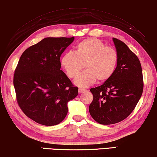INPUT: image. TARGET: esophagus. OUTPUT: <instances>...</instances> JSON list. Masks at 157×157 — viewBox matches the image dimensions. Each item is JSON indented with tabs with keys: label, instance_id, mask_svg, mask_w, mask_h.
I'll use <instances>...</instances> for the list:
<instances>
[{
	"label": "esophagus",
	"instance_id": "esophagus-1",
	"mask_svg": "<svg viewBox=\"0 0 157 157\" xmlns=\"http://www.w3.org/2000/svg\"><path fill=\"white\" fill-rule=\"evenodd\" d=\"M84 91H86V89L81 88H78V93H81L82 92H84Z\"/></svg>",
	"mask_w": 157,
	"mask_h": 157
}]
</instances>
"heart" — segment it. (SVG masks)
I'll use <instances>...</instances> for the list:
<instances>
[{
	"mask_svg": "<svg viewBox=\"0 0 157 157\" xmlns=\"http://www.w3.org/2000/svg\"><path fill=\"white\" fill-rule=\"evenodd\" d=\"M118 53L114 48L106 46L101 40L88 38L76 45L75 52L62 57L61 66L69 78L76 77L84 67L86 71L76 78V85L87 87L98 80L105 82L112 76L118 63Z\"/></svg>",
	"mask_w": 157,
	"mask_h": 157,
	"instance_id": "obj_1",
	"label": "heart"
}]
</instances>
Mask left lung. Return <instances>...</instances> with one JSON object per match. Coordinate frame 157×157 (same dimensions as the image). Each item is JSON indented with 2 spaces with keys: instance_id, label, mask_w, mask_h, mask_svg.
<instances>
[{
  "instance_id": "1",
  "label": "left lung",
  "mask_w": 157,
  "mask_h": 157,
  "mask_svg": "<svg viewBox=\"0 0 157 157\" xmlns=\"http://www.w3.org/2000/svg\"><path fill=\"white\" fill-rule=\"evenodd\" d=\"M113 41L119 57L114 73L102 85L90 90L93 100L89 112L95 121L103 125L126 119L140 99L144 86L138 57L121 40L113 38Z\"/></svg>"
}]
</instances>
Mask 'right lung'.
I'll list each match as a JSON object with an SVG mask.
<instances>
[{
  "instance_id": "1",
  "label": "right lung",
  "mask_w": 157,
  "mask_h": 157,
  "mask_svg": "<svg viewBox=\"0 0 157 157\" xmlns=\"http://www.w3.org/2000/svg\"><path fill=\"white\" fill-rule=\"evenodd\" d=\"M74 37L45 38L25 50L14 70L17 102L26 117L44 126L59 124L66 117L67 102L78 95L60 70V57Z\"/></svg>"
}]
</instances>
